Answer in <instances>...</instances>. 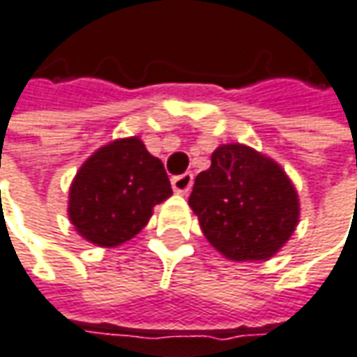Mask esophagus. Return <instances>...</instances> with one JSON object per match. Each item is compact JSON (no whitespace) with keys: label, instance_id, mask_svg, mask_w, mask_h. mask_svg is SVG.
Segmentation results:
<instances>
[{"label":"esophagus","instance_id":"1","mask_svg":"<svg viewBox=\"0 0 357 357\" xmlns=\"http://www.w3.org/2000/svg\"><path fill=\"white\" fill-rule=\"evenodd\" d=\"M194 185V176L192 174H181V176H174L172 178V188L176 194H188Z\"/></svg>","mask_w":357,"mask_h":357}]
</instances>
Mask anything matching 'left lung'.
<instances>
[{
    "mask_svg": "<svg viewBox=\"0 0 357 357\" xmlns=\"http://www.w3.org/2000/svg\"><path fill=\"white\" fill-rule=\"evenodd\" d=\"M190 208L209 243L234 261L275 256L300 220L298 192L286 172L241 144L211 153L209 169L195 178Z\"/></svg>",
    "mask_w": 357,
    "mask_h": 357,
    "instance_id": "left-lung-1",
    "label": "left lung"
}]
</instances>
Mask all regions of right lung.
<instances>
[{
    "instance_id": "right-lung-1",
    "label": "right lung",
    "mask_w": 357,
    "mask_h": 357,
    "mask_svg": "<svg viewBox=\"0 0 357 357\" xmlns=\"http://www.w3.org/2000/svg\"><path fill=\"white\" fill-rule=\"evenodd\" d=\"M172 195L163 163L139 137L109 142L89 155L70 188L68 215L77 234L100 248L132 240L153 206Z\"/></svg>"
}]
</instances>
